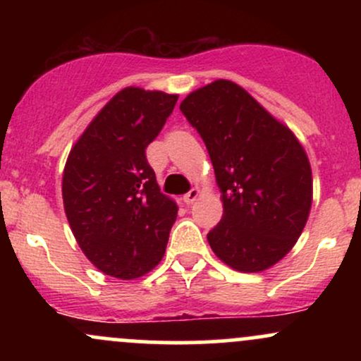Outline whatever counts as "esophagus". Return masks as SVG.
Segmentation results:
<instances>
[{
	"label": "esophagus",
	"mask_w": 361,
	"mask_h": 361,
	"mask_svg": "<svg viewBox=\"0 0 361 361\" xmlns=\"http://www.w3.org/2000/svg\"><path fill=\"white\" fill-rule=\"evenodd\" d=\"M198 193H200V192H198L197 188H192L188 193H185V195H183V202H185V204H186V205L193 204V202L198 198Z\"/></svg>",
	"instance_id": "34e87169"
}]
</instances>
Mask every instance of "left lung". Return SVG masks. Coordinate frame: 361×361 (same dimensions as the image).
<instances>
[{
	"label": "left lung",
	"instance_id": "left-lung-1",
	"mask_svg": "<svg viewBox=\"0 0 361 361\" xmlns=\"http://www.w3.org/2000/svg\"><path fill=\"white\" fill-rule=\"evenodd\" d=\"M204 139L224 214L207 234L231 268L263 271L297 243L312 205V173L304 147L233 81L217 80L181 102Z\"/></svg>",
	"mask_w": 361,
	"mask_h": 361
}]
</instances>
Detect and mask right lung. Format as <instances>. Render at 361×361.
Listing matches in <instances>:
<instances>
[{
	"mask_svg": "<svg viewBox=\"0 0 361 361\" xmlns=\"http://www.w3.org/2000/svg\"><path fill=\"white\" fill-rule=\"evenodd\" d=\"M176 102L178 94L123 88L91 120L66 161V217L86 258L105 275L139 279L166 251L178 207L161 193L146 147Z\"/></svg>",
	"mask_w": 361,
	"mask_h": 361,
	"instance_id": "obj_1",
	"label": "right lung"
}]
</instances>
